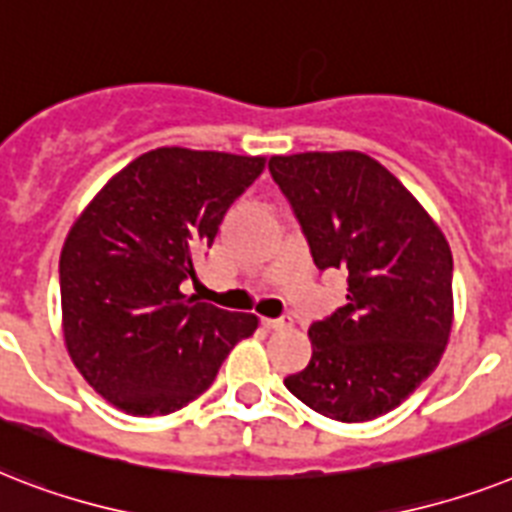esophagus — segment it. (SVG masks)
I'll return each mask as SVG.
<instances>
[{
    "label": "esophagus",
    "instance_id": "obj_1",
    "mask_svg": "<svg viewBox=\"0 0 512 512\" xmlns=\"http://www.w3.org/2000/svg\"><path fill=\"white\" fill-rule=\"evenodd\" d=\"M261 325L267 327V330H285V327L293 325V320H290V317H277V320H272V317H264V320H261Z\"/></svg>",
    "mask_w": 512,
    "mask_h": 512
}]
</instances>
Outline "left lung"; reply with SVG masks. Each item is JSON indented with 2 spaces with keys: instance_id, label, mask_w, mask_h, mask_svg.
I'll list each match as a JSON object with an SVG mask.
<instances>
[{
  "instance_id": "obj_1",
  "label": "left lung",
  "mask_w": 512,
  "mask_h": 512,
  "mask_svg": "<svg viewBox=\"0 0 512 512\" xmlns=\"http://www.w3.org/2000/svg\"><path fill=\"white\" fill-rule=\"evenodd\" d=\"M320 272H349L346 304L312 322V359L285 386L341 423L407 399L439 365L452 330V251L407 187L370 155L269 158Z\"/></svg>"
}]
</instances>
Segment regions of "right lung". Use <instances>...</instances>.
Masks as SVG:
<instances>
[{
	"instance_id": "add662e5",
	"label": "right lung",
	"mask_w": 512,
	"mask_h": 512,
	"mask_svg": "<svg viewBox=\"0 0 512 512\" xmlns=\"http://www.w3.org/2000/svg\"><path fill=\"white\" fill-rule=\"evenodd\" d=\"M264 158L158 147L118 171L60 253L65 346L89 386L129 415H169L198 399L256 314L187 298L195 259Z\"/></svg>"
}]
</instances>
